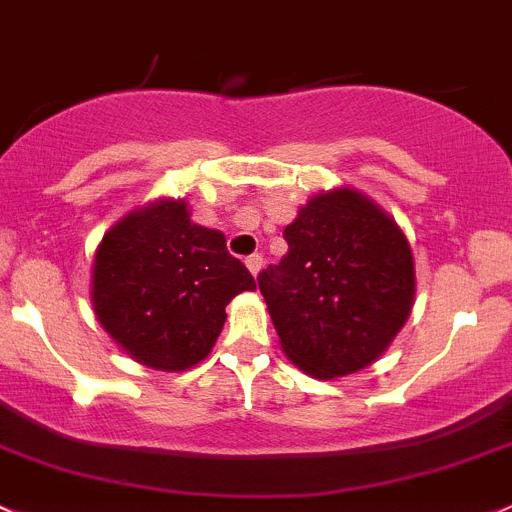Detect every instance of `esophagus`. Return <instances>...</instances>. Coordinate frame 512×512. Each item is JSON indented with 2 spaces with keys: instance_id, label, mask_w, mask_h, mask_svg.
<instances>
[{
  "instance_id": "obj_1",
  "label": "esophagus",
  "mask_w": 512,
  "mask_h": 512,
  "mask_svg": "<svg viewBox=\"0 0 512 512\" xmlns=\"http://www.w3.org/2000/svg\"><path fill=\"white\" fill-rule=\"evenodd\" d=\"M261 266H263V256L261 254L246 256V268H249V271H251V276H258Z\"/></svg>"
}]
</instances>
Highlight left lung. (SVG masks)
Here are the masks:
<instances>
[{
	"label": "left lung",
	"mask_w": 512,
	"mask_h": 512,
	"mask_svg": "<svg viewBox=\"0 0 512 512\" xmlns=\"http://www.w3.org/2000/svg\"><path fill=\"white\" fill-rule=\"evenodd\" d=\"M288 254L258 276L288 360L315 379L370 367L414 308L402 226L352 187L320 192L283 231Z\"/></svg>",
	"instance_id": "1"
}]
</instances>
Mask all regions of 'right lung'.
Here are the masks:
<instances>
[{
    "label": "right lung",
    "instance_id": "right-lung-1",
    "mask_svg": "<svg viewBox=\"0 0 512 512\" xmlns=\"http://www.w3.org/2000/svg\"><path fill=\"white\" fill-rule=\"evenodd\" d=\"M256 281L224 234L194 224L184 199L162 197L105 231L91 268L98 323L125 355L184 372L212 352L226 305Z\"/></svg>",
    "mask_w": 512,
    "mask_h": 512
}]
</instances>
